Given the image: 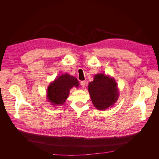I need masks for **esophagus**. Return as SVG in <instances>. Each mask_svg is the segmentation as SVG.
Instances as JSON below:
<instances>
[{
    "label": "esophagus",
    "instance_id": "34e87169",
    "mask_svg": "<svg viewBox=\"0 0 159 159\" xmlns=\"http://www.w3.org/2000/svg\"><path fill=\"white\" fill-rule=\"evenodd\" d=\"M80 85L82 88H84L85 86V81H81L80 82Z\"/></svg>",
    "mask_w": 159,
    "mask_h": 159
}]
</instances>
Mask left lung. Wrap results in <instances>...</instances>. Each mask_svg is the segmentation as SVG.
<instances>
[{
  "label": "left lung",
  "instance_id": "obj_1",
  "mask_svg": "<svg viewBox=\"0 0 159 159\" xmlns=\"http://www.w3.org/2000/svg\"><path fill=\"white\" fill-rule=\"evenodd\" d=\"M88 91L93 105L99 110L112 107L119 97L116 81L103 74L95 75L93 81L89 84Z\"/></svg>",
  "mask_w": 159,
  "mask_h": 159
}]
</instances>
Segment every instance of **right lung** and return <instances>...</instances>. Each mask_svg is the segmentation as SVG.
<instances>
[{"label": "right lung", "mask_w": 159, "mask_h": 159, "mask_svg": "<svg viewBox=\"0 0 159 159\" xmlns=\"http://www.w3.org/2000/svg\"><path fill=\"white\" fill-rule=\"evenodd\" d=\"M73 87H79L78 80L68 74H62L52 82L47 89V98L53 105H63Z\"/></svg>", "instance_id": "1"}]
</instances>
